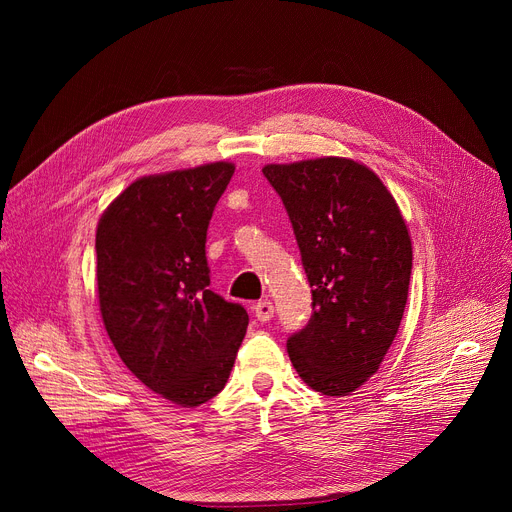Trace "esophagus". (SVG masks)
I'll return each instance as SVG.
<instances>
[{
	"label": "esophagus",
	"mask_w": 512,
	"mask_h": 512,
	"mask_svg": "<svg viewBox=\"0 0 512 512\" xmlns=\"http://www.w3.org/2000/svg\"><path fill=\"white\" fill-rule=\"evenodd\" d=\"M255 317L259 319V321H270L272 317H274V305H272V301H259L255 307Z\"/></svg>",
	"instance_id": "1"
}]
</instances>
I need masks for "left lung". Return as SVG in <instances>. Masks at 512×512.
<instances>
[{"instance_id": "left-lung-1", "label": "left lung", "mask_w": 512, "mask_h": 512, "mask_svg": "<svg viewBox=\"0 0 512 512\" xmlns=\"http://www.w3.org/2000/svg\"><path fill=\"white\" fill-rule=\"evenodd\" d=\"M292 222L309 286V324L286 340L301 380L346 396L380 369L405 313L413 249L384 182L346 157L263 168Z\"/></svg>"}]
</instances>
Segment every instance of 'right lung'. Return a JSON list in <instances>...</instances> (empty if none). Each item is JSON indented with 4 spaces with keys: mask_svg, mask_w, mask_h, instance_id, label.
Segmentation results:
<instances>
[{
    "mask_svg": "<svg viewBox=\"0 0 512 512\" xmlns=\"http://www.w3.org/2000/svg\"><path fill=\"white\" fill-rule=\"evenodd\" d=\"M230 161L134 180L95 236L99 311L124 365L161 398L193 409L228 382L249 315L209 290L207 226Z\"/></svg>",
    "mask_w": 512,
    "mask_h": 512,
    "instance_id": "1",
    "label": "right lung"
}]
</instances>
